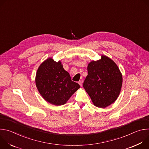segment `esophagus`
I'll return each instance as SVG.
<instances>
[{
    "mask_svg": "<svg viewBox=\"0 0 149 149\" xmlns=\"http://www.w3.org/2000/svg\"><path fill=\"white\" fill-rule=\"evenodd\" d=\"M78 84L80 85L81 87H82V81H79L78 82Z\"/></svg>",
    "mask_w": 149,
    "mask_h": 149,
    "instance_id": "esophagus-1",
    "label": "esophagus"
}]
</instances>
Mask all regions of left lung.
Listing matches in <instances>:
<instances>
[{
    "label": "left lung",
    "instance_id": "left-lung-1",
    "mask_svg": "<svg viewBox=\"0 0 149 149\" xmlns=\"http://www.w3.org/2000/svg\"><path fill=\"white\" fill-rule=\"evenodd\" d=\"M88 75L83 87L94 105L105 108L117 99L121 89L123 76L116 63L109 57L92 61L87 67Z\"/></svg>",
    "mask_w": 149,
    "mask_h": 149
}]
</instances>
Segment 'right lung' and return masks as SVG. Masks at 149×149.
I'll use <instances>...</instances> for the list:
<instances>
[{"instance_id":"obj_1","label":"right lung","mask_w":149,"mask_h":149,"mask_svg":"<svg viewBox=\"0 0 149 149\" xmlns=\"http://www.w3.org/2000/svg\"><path fill=\"white\" fill-rule=\"evenodd\" d=\"M35 84L44 99L56 106L66 104L80 88L78 84L71 81L61 61L56 62L51 57L45 60L38 67Z\"/></svg>"}]
</instances>
